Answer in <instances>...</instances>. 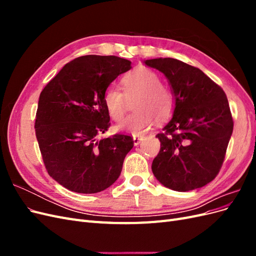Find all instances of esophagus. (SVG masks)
<instances>
[{"instance_id":"esophagus-1","label":"esophagus","mask_w":256,"mask_h":256,"mask_svg":"<svg viewBox=\"0 0 256 256\" xmlns=\"http://www.w3.org/2000/svg\"><path fill=\"white\" fill-rule=\"evenodd\" d=\"M143 138H144V136H136V134H134V144L136 146V145H138L141 143V141H143Z\"/></svg>"}]
</instances>
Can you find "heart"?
<instances>
[{"label": "heart", "instance_id": "b5f03b06", "mask_svg": "<svg viewBox=\"0 0 256 256\" xmlns=\"http://www.w3.org/2000/svg\"><path fill=\"white\" fill-rule=\"evenodd\" d=\"M120 90L111 86L104 92V104L110 118L120 122L126 113L127 99L136 96V112L116 126V130L142 134L158 120L164 122L172 115L175 100L173 92L161 84V79L152 69L138 67L122 79Z\"/></svg>", "mask_w": 256, "mask_h": 256}]
</instances>
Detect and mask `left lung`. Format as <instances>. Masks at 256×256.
<instances>
[{
  "mask_svg": "<svg viewBox=\"0 0 256 256\" xmlns=\"http://www.w3.org/2000/svg\"><path fill=\"white\" fill-rule=\"evenodd\" d=\"M168 80L175 99L173 118L156 136L160 152L152 170L164 187L184 192L218 175L233 132L226 92L200 69L171 58L144 60Z\"/></svg>",
  "mask_w": 256,
  "mask_h": 256,
  "instance_id": "left-lung-1",
  "label": "left lung"
}]
</instances>
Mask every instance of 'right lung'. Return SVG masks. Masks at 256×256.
Masks as SVG:
<instances>
[{"label": "right lung", "instance_id": "add662e5", "mask_svg": "<svg viewBox=\"0 0 256 256\" xmlns=\"http://www.w3.org/2000/svg\"><path fill=\"white\" fill-rule=\"evenodd\" d=\"M131 62L114 56H84L69 62L38 100L35 132L48 174L66 189L97 193L120 177L134 147L130 136L99 138L110 127L104 95Z\"/></svg>", "mask_w": 256, "mask_h": 256}]
</instances>
